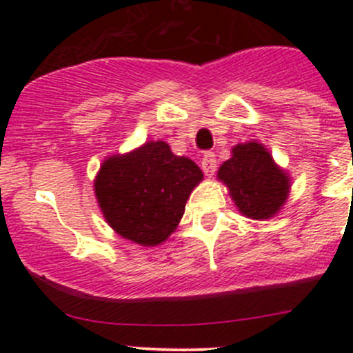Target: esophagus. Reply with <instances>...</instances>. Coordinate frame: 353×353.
Wrapping results in <instances>:
<instances>
[{"mask_svg":"<svg viewBox=\"0 0 353 353\" xmlns=\"http://www.w3.org/2000/svg\"><path fill=\"white\" fill-rule=\"evenodd\" d=\"M201 169L206 176H213L216 170V159L213 152H206L201 159Z\"/></svg>","mask_w":353,"mask_h":353,"instance_id":"34e87169","label":"esophagus"}]
</instances>
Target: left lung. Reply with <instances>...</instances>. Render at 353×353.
<instances>
[{
	"mask_svg": "<svg viewBox=\"0 0 353 353\" xmlns=\"http://www.w3.org/2000/svg\"><path fill=\"white\" fill-rule=\"evenodd\" d=\"M219 177L249 219H270L287 199L288 177L273 163L266 148L254 141L234 147L232 159L222 163Z\"/></svg>",
	"mask_w": 353,
	"mask_h": 353,
	"instance_id": "obj_1",
	"label": "left lung"
}]
</instances>
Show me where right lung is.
<instances>
[{
	"label": "right lung",
	"mask_w": 353,
	"mask_h": 353,
	"mask_svg": "<svg viewBox=\"0 0 353 353\" xmlns=\"http://www.w3.org/2000/svg\"><path fill=\"white\" fill-rule=\"evenodd\" d=\"M203 174L163 141L105 160L95 194L105 220L119 236L141 245L165 241L184 215L188 196Z\"/></svg>",
	"instance_id": "1"
}]
</instances>
